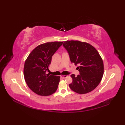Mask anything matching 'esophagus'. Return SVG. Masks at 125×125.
I'll use <instances>...</instances> for the list:
<instances>
[{
  "instance_id": "1",
  "label": "esophagus",
  "mask_w": 125,
  "mask_h": 125,
  "mask_svg": "<svg viewBox=\"0 0 125 125\" xmlns=\"http://www.w3.org/2000/svg\"><path fill=\"white\" fill-rule=\"evenodd\" d=\"M68 77L67 75H60V77H62V78H66V77Z\"/></svg>"
}]
</instances>
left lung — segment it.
Wrapping results in <instances>:
<instances>
[{
	"label": "left lung",
	"instance_id": "1",
	"mask_svg": "<svg viewBox=\"0 0 125 125\" xmlns=\"http://www.w3.org/2000/svg\"><path fill=\"white\" fill-rule=\"evenodd\" d=\"M63 47L68 52L70 61L78 65L80 74L71 77L70 88L77 93H88L95 89L100 83L104 73L103 62L99 52L91 45L79 41H67Z\"/></svg>",
	"mask_w": 125,
	"mask_h": 125
}]
</instances>
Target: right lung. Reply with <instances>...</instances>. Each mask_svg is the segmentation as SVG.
<instances>
[{"mask_svg":"<svg viewBox=\"0 0 125 125\" xmlns=\"http://www.w3.org/2000/svg\"><path fill=\"white\" fill-rule=\"evenodd\" d=\"M63 42L41 44L35 47L26 58L24 66L25 81L33 92L41 96H48L56 92L59 76L47 74L52 57Z\"/></svg>","mask_w":125,"mask_h":125,"instance_id":"right-lung-1","label":"right lung"}]
</instances>
